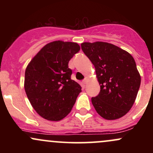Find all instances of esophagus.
<instances>
[{"mask_svg": "<svg viewBox=\"0 0 153 153\" xmlns=\"http://www.w3.org/2000/svg\"><path fill=\"white\" fill-rule=\"evenodd\" d=\"M87 82H88V78H87V77H85V78H84V80H82V82H83L84 84H86Z\"/></svg>", "mask_w": 153, "mask_h": 153, "instance_id": "1", "label": "esophagus"}]
</instances>
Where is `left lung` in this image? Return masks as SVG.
<instances>
[{
  "instance_id": "8db88e82",
  "label": "left lung",
  "mask_w": 153,
  "mask_h": 153,
  "mask_svg": "<svg viewBox=\"0 0 153 153\" xmlns=\"http://www.w3.org/2000/svg\"><path fill=\"white\" fill-rule=\"evenodd\" d=\"M81 49L93 63L101 90L91 99L97 113L107 120L122 117L134 104L141 77L132 56L112 44L83 42Z\"/></svg>"
}]
</instances>
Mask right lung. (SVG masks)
Listing matches in <instances>:
<instances>
[{"label":"right lung","mask_w":153,"mask_h":153,"mask_svg":"<svg viewBox=\"0 0 153 153\" xmlns=\"http://www.w3.org/2000/svg\"><path fill=\"white\" fill-rule=\"evenodd\" d=\"M80 50L75 42H52L26 67L24 89L31 106L42 118L57 122L71 111L81 86L71 80L68 62Z\"/></svg>","instance_id":"1"}]
</instances>
